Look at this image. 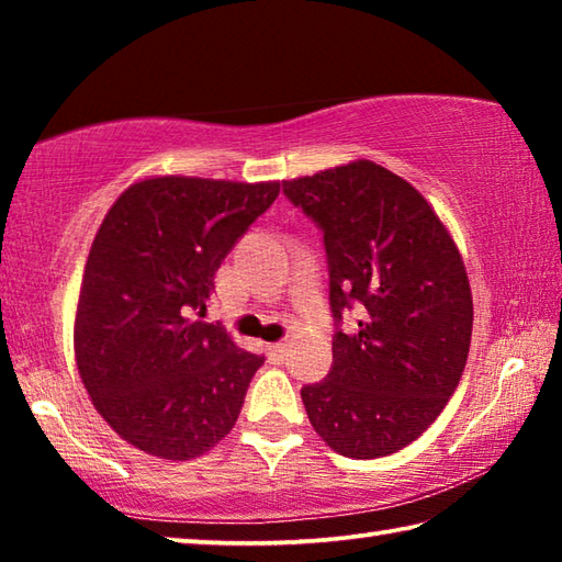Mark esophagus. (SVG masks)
<instances>
[{
    "label": "esophagus",
    "instance_id": "34e87169",
    "mask_svg": "<svg viewBox=\"0 0 562 562\" xmlns=\"http://www.w3.org/2000/svg\"><path fill=\"white\" fill-rule=\"evenodd\" d=\"M268 355L272 357V361H282L284 355H288V345L284 341H274V345H268Z\"/></svg>",
    "mask_w": 562,
    "mask_h": 562
}]
</instances>
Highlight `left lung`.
Segmentation results:
<instances>
[{"mask_svg":"<svg viewBox=\"0 0 562 562\" xmlns=\"http://www.w3.org/2000/svg\"><path fill=\"white\" fill-rule=\"evenodd\" d=\"M322 233L337 325L331 372L302 389L331 451L379 459L416 441L449 404L471 347L473 300L459 247L426 198L374 160L282 180Z\"/></svg>","mask_w":562,"mask_h":562,"instance_id":"obj_1","label":"left lung"}]
</instances>
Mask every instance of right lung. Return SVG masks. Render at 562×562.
Masks as SVG:
<instances>
[{
    "label": "right lung",
    "mask_w": 562,
    "mask_h": 562,
    "mask_svg": "<svg viewBox=\"0 0 562 562\" xmlns=\"http://www.w3.org/2000/svg\"><path fill=\"white\" fill-rule=\"evenodd\" d=\"M278 180L156 176L103 217L74 319L79 376L123 441L190 461L233 431L262 357L203 317L215 272L268 211Z\"/></svg>",
    "instance_id": "add662e5"
}]
</instances>
